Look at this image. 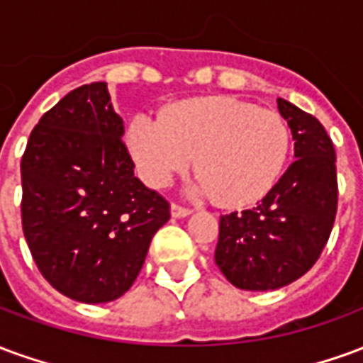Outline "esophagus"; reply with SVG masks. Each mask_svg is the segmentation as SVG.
<instances>
[{"instance_id": "34e87169", "label": "esophagus", "mask_w": 363, "mask_h": 363, "mask_svg": "<svg viewBox=\"0 0 363 363\" xmlns=\"http://www.w3.org/2000/svg\"><path fill=\"white\" fill-rule=\"evenodd\" d=\"M190 213H192L190 208H184V206H179V204L171 206V216H173V218H186V216H190Z\"/></svg>"}]
</instances>
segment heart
<instances>
[{
  "mask_svg": "<svg viewBox=\"0 0 363 363\" xmlns=\"http://www.w3.org/2000/svg\"><path fill=\"white\" fill-rule=\"evenodd\" d=\"M128 147L151 186L167 184L196 157L200 177L192 190L241 208L278 181L289 153V130L278 112L259 111L233 96H202L174 104L163 120H132Z\"/></svg>",
  "mask_w": 363,
  "mask_h": 363,
  "instance_id": "b5f03b06",
  "label": "heart"
}]
</instances>
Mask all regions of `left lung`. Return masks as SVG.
<instances>
[{
	"mask_svg": "<svg viewBox=\"0 0 363 363\" xmlns=\"http://www.w3.org/2000/svg\"><path fill=\"white\" fill-rule=\"evenodd\" d=\"M296 161L251 210L220 218L216 264L235 288L268 291L301 278L333 231L338 204L335 145L319 120L278 99Z\"/></svg>",
	"mask_w": 363,
	"mask_h": 363,
	"instance_id": "left-lung-1",
	"label": "left lung"
}]
</instances>
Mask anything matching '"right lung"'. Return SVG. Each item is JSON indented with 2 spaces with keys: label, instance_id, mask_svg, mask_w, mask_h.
<instances>
[{
  "label": "right lung",
  "instance_id": "1",
  "mask_svg": "<svg viewBox=\"0 0 363 363\" xmlns=\"http://www.w3.org/2000/svg\"><path fill=\"white\" fill-rule=\"evenodd\" d=\"M106 83L82 85L38 120L21 159L23 233L52 288L82 303L124 296L169 202L134 177Z\"/></svg>",
  "mask_w": 363,
  "mask_h": 363
}]
</instances>
